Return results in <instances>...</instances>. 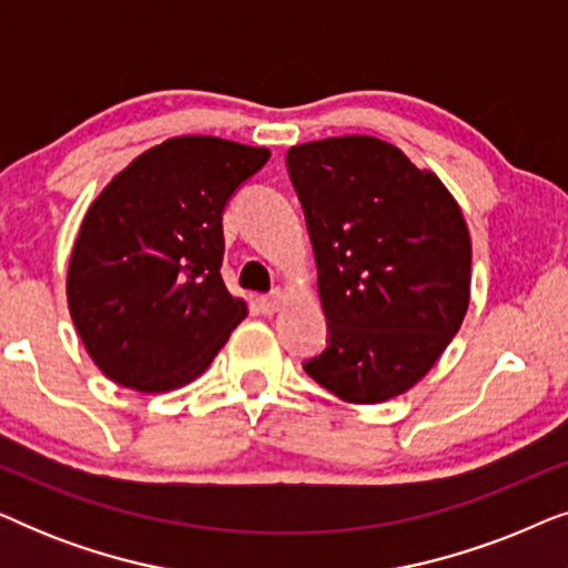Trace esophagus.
Returning a JSON list of instances; mask_svg holds the SVG:
<instances>
[{
    "instance_id": "1",
    "label": "esophagus",
    "mask_w": 568,
    "mask_h": 568,
    "mask_svg": "<svg viewBox=\"0 0 568 568\" xmlns=\"http://www.w3.org/2000/svg\"><path fill=\"white\" fill-rule=\"evenodd\" d=\"M284 297H286L284 290H274L271 294H263V297H258V305H261L263 313L271 315V313H276L278 307H282Z\"/></svg>"
}]
</instances>
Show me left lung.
Returning <instances> with one entry per match:
<instances>
[{"label":"left lung","mask_w":568,"mask_h":568,"mask_svg":"<svg viewBox=\"0 0 568 568\" xmlns=\"http://www.w3.org/2000/svg\"><path fill=\"white\" fill-rule=\"evenodd\" d=\"M317 263L328 346L305 372L346 403L414 387L460 331L470 300L465 216L429 170L375 136L286 152Z\"/></svg>","instance_id":"8db88e82"}]
</instances>
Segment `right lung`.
<instances>
[{
	"mask_svg": "<svg viewBox=\"0 0 568 568\" xmlns=\"http://www.w3.org/2000/svg\"><path fill=\"white\" fill-rule=\"evenodd\" d=\"M266 146L168 139L121 170L84 214L67 300L105 377L168 393L204 372L247 315L222 282V212Z\"/></svg>",
	"mask_w": 568,
	"mask_h": 568,
	"instance_id": "obj_1",
	"label": "right lung"
}]
</instances>
